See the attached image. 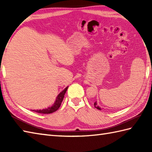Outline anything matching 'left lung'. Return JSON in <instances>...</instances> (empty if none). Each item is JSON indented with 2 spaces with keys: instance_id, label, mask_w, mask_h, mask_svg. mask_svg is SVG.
<instances>
[{
  "instance_id": "1",
  "label": "left lung",
  "mask_w": 152,
  "mask_h": 152,
  "mask_svg": "<svg viewBox=\"0 0 152 152\" xmlns=\"http://www.w3.org/2000/svg\"><path fill=\"white\" fill-rule=\"evenodd\" d=\"M94 106H95V107L96 108H97L98 110H101V108H100L99 106L97 105V103H96V102H95L94 103Z\"/></svg>"
}]
</instances>
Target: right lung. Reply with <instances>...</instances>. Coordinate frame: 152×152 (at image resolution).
<instances>
[{
	"instance_id": "obj_1",
	"label": "right lung",
	"mask_w": 152,
	"mask_h": 152,
	"mask_svg": "<svg viewBox=\"0 0 152 152\" xmlns=\"http://www.w3.org/2000/svg\"><path fill=\"white\" fill-rule=\"evenodd\" d=\"M67 89H68V87H66V88L64 89L63 91H62L59 93V95L57 96L56 101L55 102L54 104L52 106H51V107H49V108H46V109L37 110H33V111H34V112H38V113H40V114H51V113H53L54 112H56V110H57L59 108L61 104L63 101L64 94H65Z\"/></svg>"
}]
</instances>
